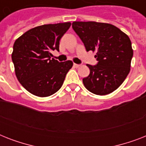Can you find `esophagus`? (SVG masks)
Wrapping results in <instances>:
<instances>
[{"label":"esophagus","mask_w":146,"mask_h":146,"mask_svg":"<svg viewBox=\"0 0 146 146\" xmlns=\"http://www.w3.org/2000/svg\"><path fill=\"white\" fill-rule=\"evenodd\" d=\"M73 66L76 67V68H78V67H80V64H73Z\"/></svg>","instance_id":"obj_1"}]
</instances>
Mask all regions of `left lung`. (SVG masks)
<instances>
[{"label": "left lung", "instance_id": "obj_1", "mask_svg": "<svg viewBox=\"0 0 146 146\" xmlns=\"http://www.w3.org/2000/svg\"><path fill=\"white\" fill-rule=\"evenodd\" d=\"M72 27L87 51H96V65L87 64L89 75L82 79L92 93L105 96L122 84L130 70L133 55L131 41L120 29L109 23L73 22Z\"/></svg>", "mask_w": 146, "mask_h": 146}]
</instances>
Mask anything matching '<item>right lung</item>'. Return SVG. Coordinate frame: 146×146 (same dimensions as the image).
Returning <instances> with one entry per match:
<instances>
[{
    "label": "right lung",
    "instance_id": "obj_1",
    "mask_svg": "<svg viewBox=\"0 0 146 146\" xmlns=\"http://www.w3.org/2000/svg\"><path fill=\"white\" fill-rule=\"evenodd\" d=\"M70 23L48 24L31 29L14 42L12 60L20 84L38 97L57 92L64 83L73 62L57 61L50 51L59 50L60 40Z\"/></svg>",
    "mask_w": 146,
    "mask_h": 146
}]
</instances>
